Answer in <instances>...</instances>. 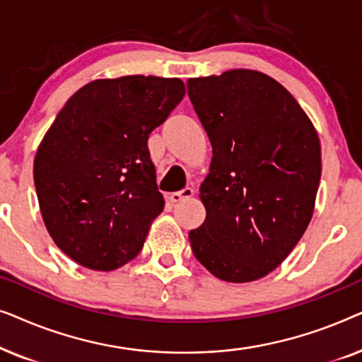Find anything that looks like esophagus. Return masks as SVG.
<instances>
[{
    "label": "esophagus",
    "instance_id": "1",
    "mask_svg": "<svg viewBox=\"0 0 362 362\" xmlns=\"http://www.w3.org/2000/svg\"><path fill=\"white\" fill-rule=\"evenodd\" d=\"M194 196V189L192 187H185V189L177 191V192H171L170 196H168V199L171 202H181V201H186L189 199V197Z\"/></svg>",
    "mask_w": 362,
    "mask_h": 362
}]
</instances>
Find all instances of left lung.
Masks as SVG:
<instances>
[{"instance_id": "left-lung-1", "label": "left lung", "mask_w": 362, "mask_h": 362, "mask_svg": "<svg viewBox=\"0 0 362 362\" xmlns=\"http://www.w3.org/2000/svg\"><path fill=\"white\" fill-rule=\"evenodd\" d=\"M187 95L212 145L199 189L206 221L189 232L191 249L217 279L259 280L288 257L313 216L318 133L295 97L259 71L189 78Z\"/></svg>"}]
</instances>
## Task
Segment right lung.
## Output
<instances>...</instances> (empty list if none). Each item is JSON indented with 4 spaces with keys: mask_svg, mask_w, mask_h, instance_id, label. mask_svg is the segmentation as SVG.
I'll return each instance as SVG.
<instances>
[{
    "mask_svg": "<svg viewBox=\"0 0 362 362\" xmlns=\"http://www.w3.org/2000/svg\"><path fill=\"white\" fill-rule=\"evenodd\" d=\"M185 93L181 78H97L57 113L34 185L47 232L78 265L110 272L140 254L165 207L148 136Z\"/></svg>",
    "mask_w": 362,
    "mask_h": 362,
    "instance_id": "add662e5",
    "label": "right lung"
}]
</instances>
